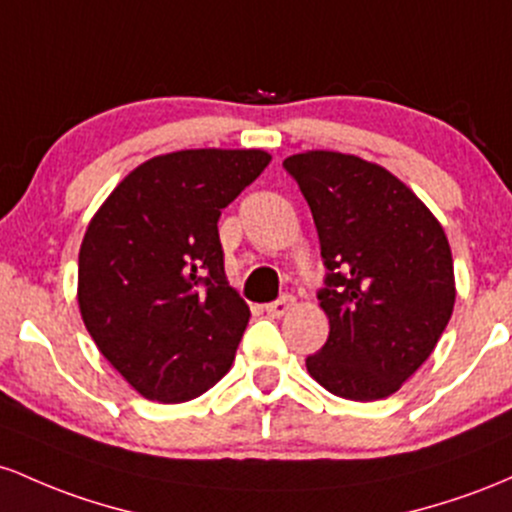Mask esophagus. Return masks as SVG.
Listing matches in <instances>:
<instances>
[{"label": "esophagus", "mask_w": 512, "mask_h": 512, "mask_svg": "<svg viewBox=\"0 0 512 512\" xmlns=\"http://www.w3.org/2000/svg\"><path fill=\"white\" fill-rule=\"evenodd\" d=\"M292 307H295V297L285 295V297H280L278 302L266 304V312H268V317H285Z\"/></svg>", "instance_id": "34e87169"}]
</instances>
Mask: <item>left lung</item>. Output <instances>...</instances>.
I'll return each instance as SVG.
<instances>
[{
  "instance_id": "obj_1",
  "label": "left lung",
  "mask_w": 512,
  "mask_h": 512,
  "mask_svg": "<svg viewBox=\"0 0 512 512\" xmlns=\"http://www.w3.org/2000/svg\"><path fill=\"white\" fill-rule=\"evenodd\" d=\"M283 166L319 232L329 338L307 372L350 401L392 396L438 346L455 307L450 241L421 198L380 164L309 149Z\"/></svg>"
}]
</instances>
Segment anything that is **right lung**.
I'll use <instances>...</instances> for the list:
<instances>
[{
	"label": "right lung",
	"instance_id": "obj_1",
	"mask_svg": "<svg viewBox=\"0 0 512 512\" xmlns=\"http://www.w3.org/2000/svg\"><path fill=\"white\" fill-rule=\"evenodd\" d=\"M268 162L263 149L159 154L91 217L79 312L103 358L145 399L191 401L232 367L251 312L227 283L217 220Z\"/></svg>",
	"mask_w": 512,
	"mask_h": 512
}]
</instances>
